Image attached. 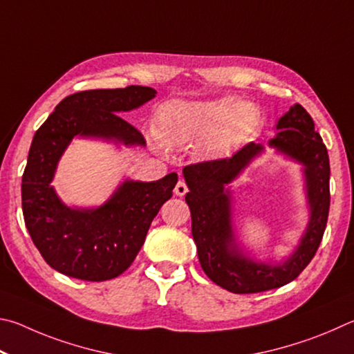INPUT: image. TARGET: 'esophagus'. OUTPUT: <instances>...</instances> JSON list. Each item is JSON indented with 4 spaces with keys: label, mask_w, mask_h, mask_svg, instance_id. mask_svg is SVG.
Listing matches in <instances>:
<instances>
[{
    "label": "esophagus",
    "mask_w": 354,
    "mask_h": 354,
    "mask_svg": "<svg viewBox=\"0 0 354 354\" xmlns=\"http://www.w3.org/2000/svg\"><path fill=\"white\" fill-rule=\"evenodd\" d=\"M188 193V187H187V183H185L183 180H178L177 182V185H176V188H174V194L176 196H185Z\"/></svg>",
    "instance_id": "obj_1"
}]
</instances>
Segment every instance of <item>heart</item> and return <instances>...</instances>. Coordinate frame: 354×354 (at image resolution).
Instances as JSON below:
<instances>
[{
    "label": "heart",
    "mask_w": 354,
    "mask_h": 354,
    "mask_svg": "<svg viewBox=\"0 0 354 354\" xmlns=\"http://www.w3.org/2000/svg\"><path fill=\"white\" fill-rule=\"evenodd\" d=\"M258 122L259 110L253 102H233L232 97L176 99L160 105L153 130L169 146L188 145L201 136L199 152L207 157H221L250 133Z\"/></svg>",
    "instance_id": "b5f03b06"
}]
</instances>
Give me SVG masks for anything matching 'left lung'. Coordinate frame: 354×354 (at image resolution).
<instances>
[{"label": "left lung", "mask_w": 354, "mask_h": 354, "mask_svg": "<svg viewBox=\"0 0 354 354\" xmlns=\"http://www.w3.org/2000/svg\"><path fill=\"white\" fill-rule=\"evenodd\" d=\"M280 130L270 146L305 165L311 221L299 249L280 266L258 264L241 257L233 245L230 196L224 191L261 146L249 142L232 157L201 161L183 167L189 188L187 203L193 221V238L203 272L218 286L234 294H257L281 288L299 277L311 263L324 238L330 212V158L311 115L295 104L278 120Z\"/></svg>", "instance_id": "left-lung-1"}]
</instances>
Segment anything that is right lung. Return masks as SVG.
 <instances>
[{"label": "right lung", "mask_w": 354, "mask_h": 354, "mask_svg": "<svg viewBox=\"0 0 354 354\" xmlns=\"http://www.w3.org/2000/svg\"><path fill=\"white\" fill-rule=\"evenodd\" d=\"M151 86L85 90L66 96L34 135L21 180L24 224L43 259L60 274L105 281L130 268L161 205L172 197L177 174L157 182H126L97 209H71L49 183L73 136H102L146 145L138 129L118 115L151 101Z\"/></svg>", "instance_id": "obj_1"}]
</instances>
